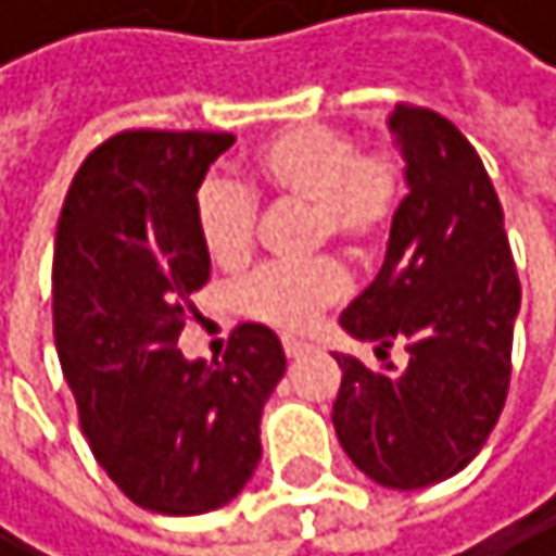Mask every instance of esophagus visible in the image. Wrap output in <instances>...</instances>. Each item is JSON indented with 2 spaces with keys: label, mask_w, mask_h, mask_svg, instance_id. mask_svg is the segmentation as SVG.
<instances>
[{
  "label": "esophagus",
  "mask_w": 556,
  "mask_h": 556,
  "mask_svg": "<svg viewBox=\"0 0 556 556\" xmlns=\"http://www.w3.org/2000/svg\"><path fill=\"white\" fill-rule=\"evenodd\" d=\"M283 350H287V356H290V359H303V356L309 353V343H303V340H287V343H283Z\"/></svg>",
  "instance_id": "34e87169"
}]
</instances>
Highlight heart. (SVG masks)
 Masks as SVG:
<instances>
[{
  "label": "heart",
  "mask_w": 556,
  "mask_h": 556,
  "mask_svg": "<svg viewBox=\"0 0 556 556\" xmlns=\"http://www.w3.org/2000/svg\"><path fill=\"white\" fill-rule=\"evenodd\" d=\"M256 193L309 206V243H333L343 253H370L393 226L403 200V166L390 149L359 153L353 132L303 123L269 136L250 160ZM256 203L240 182L206 179L197 193V232L219 266H237L253 247ZM346 293L337 263L266 266L237 290V309L280 333H303Z\"/></svg>",
  "instance_id": "heart-1"
}]
</instances>
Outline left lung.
Here are the masks:
<instances>
[{"label": "left lung", "instance_id": "8db88e82", "mask_svg": "<svg viewBox=\"0 0 556 556\" xmlns=\"http://www.w3.org/2000/svg\"><path fill=\"white\" fill-rule=\"evenodd\" d=\"M387 126L407 197L377 280L340 316L383 363L337 353L333 427L370 480L420 490L460 473L504 410L520 280L494 182L464 132L420 105H396ZM393 342L408 350L403 371L386 359Z\"/></svg>", "mask_w": 556, "mask_h": 556}]
</instances>
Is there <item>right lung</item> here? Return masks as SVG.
I'll return each mask as SVG.
<instances>
[{"label":"right lung","mask_w":556,"mask_h":556,"mask_svg":"<svg viewBox=\"0 0 556 556\" xmlns=\"http://www.w3.org/2000/svg\"><path fill=\"white\" fill-rule=\"evenodd\" d=\"M229 132H119L79 166L55 226L52 330L99 467L142 510L210 514L250 483L263 403L287 374L263 324L186 359V300L210 280L197 189Z\"/></svg>","instance_id":"obj_1"}]
</instances>
